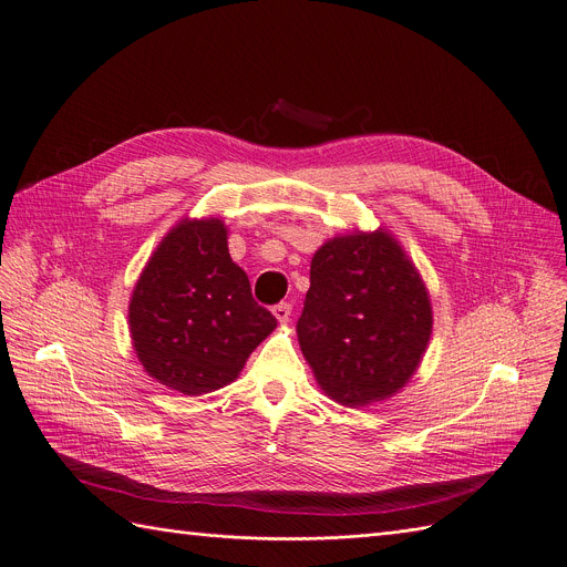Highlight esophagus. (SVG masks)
Masks as SVG:
<instances>
[{
  "mask_svg": "<svg viewBox=\"0 0 567 567\" xmlns=\"http://www.w3.org/2000/svg\"><path fill=\"white\" fill-rule=\"evenodd\" d=\"M272 313H275V318H277L281 324H286V322L290 320V313H292V305H288V302H281V305L272 307Z\"/></svg>",
  "mask_w": 567,
  "mask_h": 567,
  "instance_id": "34e87169",
  "label": "esophagus"
}]
</instances>
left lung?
Wrapping results in <instances>:
<instances>
[{
    "label": "left lung",
    "instance_id": "obj_1",
    "mask_svg": "<svg viewBox=\"0 0 567 567\" xmlns=\"http://www.w3.org/2000/svg\"><path fill=\"white\" fill-rule=\"evenodd\" d=\"M430 331L425 284L391 233L354 230L313 254L297 339L320 389L337 403L361 408L401 391Z\"/></svg>",
    "mask_w": 567,
    "mask_h": 567
}]
</instances>
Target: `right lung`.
I'll return each instance as SVG.
<instances>
[{"label":"right lung","instance_id":"add662e5","mask_svg":"<svg viewBox=\"0 0 567 567\" xmlns=\"http://www.w3.org/2000/svg\"><path fill=\"white\" fill-rule=\"evenodd\" d=\"M132 346L151 378L185 395L236 380L277 318L230 260L221 219H183L148 258L130 299Z\"/></svg>","mask_w":567,"mask_h":567}]
</instances>
